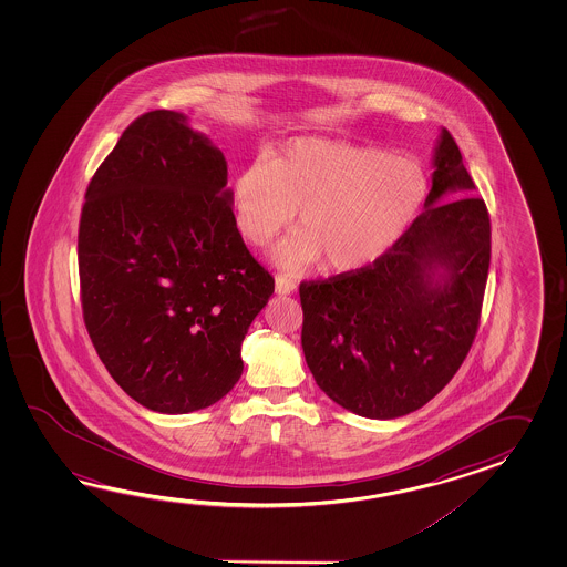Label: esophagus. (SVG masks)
Here are the masks:
<instances>
[{
	"label": "esophagus",
	"mask_w": 567,
	"mask_h": 567,
	"mask_svg": "<svg viewBox=\"0 0 567 567\" xmlns=\"http://www.w3.org/2000/svg\"><path fill=\"white\" fill-rule=\"evenodd\" d=\"M298 289V286L291 279L284 278V276H276V293L279 296H289Z\"/></svg>",
	"instance_id": "34e87169"
}]
</instances>
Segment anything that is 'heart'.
<instances>
[{
	"mask_svg": "<svg viewBox=\"0 0 567 567\" xmlns=\"http://www.w3.org/2000/svg\"><path fill=\"white\" fill-rule=\"evenodd\" d=\"M425 196L427 176L413 157L322 137H296L233 181L235 220L255 247L298 215L301 235L274 254L289 274L320 261L338 274L373 266L408 233Z\"/></svg>",
	"mask_w": 567,
	"mask_h": 567,
	"instance_id": "heart-1",
	"label": "heart"
}]
</instances>
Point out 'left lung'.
<instances>
[{"instance_id":"8db88e82","label":"left lung","mask_w":567,"mask_h":567,"mask_svg":"<svg viewBox=\"0 0 567 567\" xmlns=\"http://www.w3.org/2000/svg\"><path fill=\"white\" fill-rule=\"evenodd\" d=\"M442 127L420 217L373 266L300 286L301 349L344 410L395 420L434 399L471 350L491 266V218Z\"/></svg>"}]
</instances>
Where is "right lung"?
<instances>
[{
  "instance_id": "1",
  "label": "right lung",
  "mask_w": 567,
  "mask_h": 567,
  "mask_svg": "<svg viewBox=\"0 0 567 567\" xmlns=\"http://www.w3.org/2000/svg\"><path fill=\"white\" fill-rule=\"evenodd\" d=\"M79 225L89 337L117 385L157 413L225 398L274 293L243 243L227 159L188 117L133 121L89 184Z\"/></svg>"
}]
</instances>
